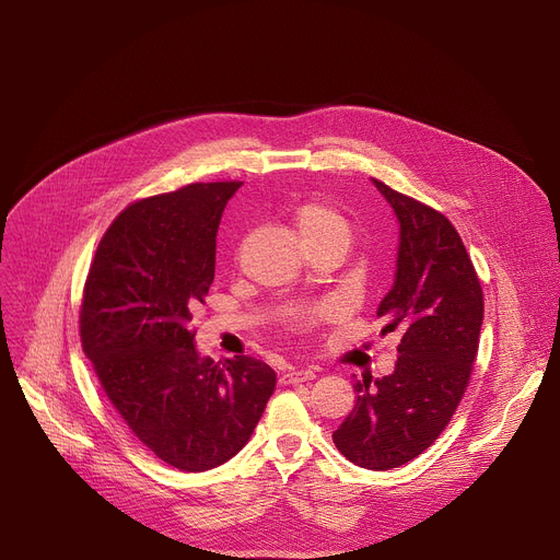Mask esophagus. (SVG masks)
<instances>
[{"instance_id": "34e87169", "label": "esophagus", "mask_w": 560, "mask_h": 560, "mask_svg": "<svg viewBox=\"0 0 560 560\" xmlns=\"http://www.w3.org/2000/svg\"><path fill=\"white\" fill-rule=\"evenodd\" d=\"M312 378H316V370H312V368H303V370L292 368L283 374V383H305Z\"/></svg>"}]
</instances>
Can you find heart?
Instances as JSON below:
<instances>
[{
  "label": "heart",
  "mask_w": 560,
  "mask_h": 560,
  "mask_svg": "<svg viewBox=\"0 0 560 560\" xmlns=\"http://www.w3.org/2000/svg\"><path fill=\"white\" fill-rule=\"evenodd\" d=\"M301 242L307 246L322 242H350V223L332 206L324 201H305L292 214Z\"/></svg>",
  "instance_id": "b5f03b06"
}]
</instances>
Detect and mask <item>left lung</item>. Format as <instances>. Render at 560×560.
<instances>
[{"instance_id":"left-lung-1","label":"left lung","mask_w":560,"mask_h":560,"mask_svg":"<svg viewBox=\"0 0 560 560\" xmlns=\"http://www.w3.org/2000/svg\"><path fill=\"white\" fill-rule=\"evenodd\" d=\"M372 184L398 221L394 283L376 316L401 343L392 374L357 381V406L332 441L354 465L381 471L417 458L450 423L476 359L483 290L447 217Z\"/></svg>"}]
</instances>
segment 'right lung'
<instances>
[{
	"label": "right lung",
	"mask_w": 560,
	"mask_h": 560,
	"mask_svg": "<svg viewBox=\"0 0 560 560\" xmlns=\"http://www.w3.org/2000/svg\"><path fill=\"white\" fill-rule=\"evenodd\" d=\"M238 188L190 184L128 206L102 236L79 312L108 401L182 471L212 469L242 450L277 385L259 359L201 357L190 326L214 279L223 208Z\"/></svg>",
	"instance_id": "right-lung-1"
}]
</instances>
